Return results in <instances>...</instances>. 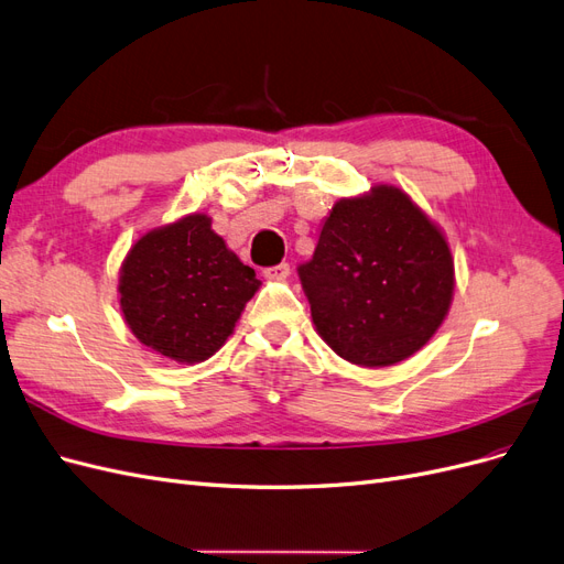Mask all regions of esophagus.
Returning <instances> with one entry per match:
<instances>
[{
  "label": "esophagus",
  "instance_id": "1",
  "mask_svg": "<svg viewBox=\"0 0 564 564\" xmlns=\"http://www.w3.org/2000/svg\"><path fill=\"white\" fill-rule=\"evenodd\" d=\"M289 263H280V265H270V268H265L263 270V275L268 278V280H286L289 278Z\"/></svg>",
  "mask_w": 564,
  "mask_h": 564
}]
</instances>
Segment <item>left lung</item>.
I'll use <instances>...</instances> for the list:
<instances>
[{
  "mask_svg": "<svg viewBox=\"0 0 564 564\" xmlns=\"http://www.w3.org/2000/svg\"><path fill=\"white\" fill-rule=\"evenodd\" d=\"M299 278L317 334L360 367H390L421 350L454 294L445 235L392 185L338 199Z\"/></svg>",
  "mask_w": 564,
  "mask_h": 564,
  "instance_id": "obj_1",
  "label": "left lung"
}]
</instances>
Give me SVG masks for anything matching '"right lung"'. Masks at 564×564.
<instances>
[{
  "label": "right lung",
  "instance_id": "1",
  "mask_svg": "<svg viewBox=\"0 0 564 564\" xmlns=\"http://www.w3.org/2000/svg\"><path fill=\"white\" fill-rule=\"evenodd\" d=\"M261 282L204 214L145 232L119 270V305L133 336L169 360L195 365L232 334Z\"/></svg>",
  "mask_w": 564,
  "mask_h": 564
}]
</instances>
